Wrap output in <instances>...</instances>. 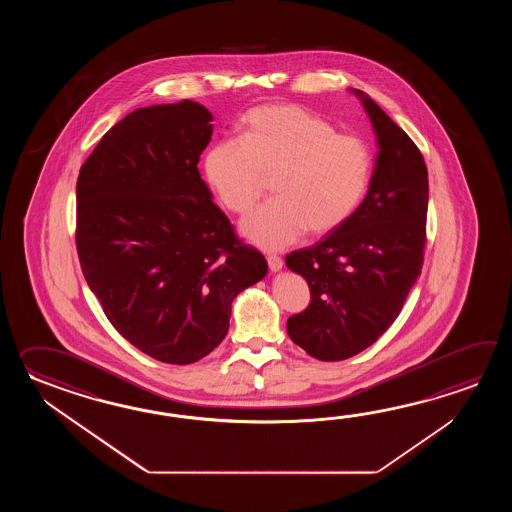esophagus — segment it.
Returning <instances> with one entry per match:
<instances>
[{
	"label": "esophagus",
	"instance_id": "obj_1",
	"mask_svg": "<svg viewBox=\"0 0 512 512\" xmlns=\"http://www.w3.org/2000/svg\"><path fill=\"white\" fill-rule=\"evenodd\" d=\"M267 263H269V269L272 272L282 271L283 260L280 256H276V254H267Z\"/></svg>",
	"mask_w": 512,
	"mask_h": 512
}]
</instances>
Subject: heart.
<instances>
[{"instance_id":"b5f03b06","label":"heart","mask_w":512,"mask_h":512,"mask_svg":"<svg viewBox=\"0 0 512 512\" xmlns=\"http://www.w3.org/2000/svg\"><path fill=\"white\" fill-rule=\"evenodd\" d=\"M373 157L357 135L294 104L252 109L241 141L225 139L205 157L208 185L234 214L258 201L274 175V199L243 219L241 234L265 251H280L311 234L344 225L370 186Z\"/></svg>"}]
</instances>
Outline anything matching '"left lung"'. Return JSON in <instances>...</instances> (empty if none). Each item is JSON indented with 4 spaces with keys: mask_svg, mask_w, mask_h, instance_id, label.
<instances>
[{
    "mask_svg": "<svg viewBox=\"0 0 512 512\" xmlns=\"http://www.w3.org/2000/svg\"><path fill=\"white\" fill-rule=\"evenodd\" d=\"M379 153L370 188L353 216L287 267L302 274L311 302L287 320V333L318 360H344L392 326L423 269L428 172L414 141L366 93Z\"/></svg>",
    "mask_w": 512,
    "mask_h": 512,
    "instance_id": "1",
    "label": "left lung"
}]
</instances>
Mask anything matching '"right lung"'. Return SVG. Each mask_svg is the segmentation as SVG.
I'll return each instance as SVG.
<instances>
[{
  "mask_svg": "<svg viewBox=\"0 0 512 512\" xmlns=\"http://www.w3.org/2000/svg\"><path fill=\"white\" fill-rule=\"evenodd\" d=\"M205 106L131 111L77 181V251L109 322L166 364L203 359L229 331L232 300L267 274L197 170L212 137Z\"/></svg>",
  "mask_w": 512,
  "mask_h": 512,
  "instance_id": "obj_1",
  "label": "right lung"
}]
</instances>
